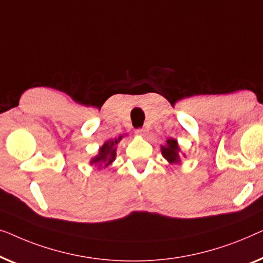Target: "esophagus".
Segmentation results:
<instances>
[{
	"mask_svg": "<svg viewBox=\"0 0 263 263\" xmlns=\"http://www.w3.org/2000/svg\"><path fill=\"white\" fill-rule=\"evenodd\" d=\"M136 133L140 137H146L147 136V130H145V128H138V130H136Z\"/></svg>",
	"mask_w": 263,
	"mask_h": 263,
	"instance_id": "obj_1",
	"label": "esophagus"
}]
</instances>
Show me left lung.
I'll return each instance as SVG.
<instances>
[{
	"label": "left lung",
	"instance_id": "1",
	"mask_svg": "<svg viewBox=\"0 0 263 263\" xmlns=\"http://www.w3.org/2000/svg\"><path fill=\"white\" fill-rule=\"evenodd\" d=\"M161 153H162V156H163L170 164L181 163V157H180L181 149L176 139L168 138L165 140L164 145H161ZM182 155L183 156H186L184 154Z\"/></svg>",
	"mask_w": 263,
	"mask_h": 263
}]
</instances>
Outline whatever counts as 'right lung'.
Masks as SVG:
<instances>
[{
  "mask_svg": "<svg viewBox=\"0 0 263 263\" xmlns=\"http://www.w3.org/2000/svg\"><path fill=\"white\" fill-rule=\"evenodd\" d=\"M123 139V136L118 137L116 139H108L100 146L98 155L90 158L89 163L94 165L98 169L107 168L116 161L117 156V145L120 140Z\"/></svg>",
  "mask_w": 263,
  "mask_h": 263,
  "instance_id": "1",
  "label": "right lung"
}]
</instances>
